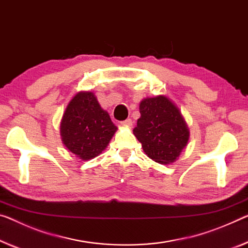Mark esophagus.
I'll use <instances>...</instances> for the list:
<instances>
[{"label":"esophagus","instance_id":"1","mask_svg":"<svg viewBox=\"0 0 248 248\" xmlns=\"http://www.w3.org/2000/svg\"><path fill=\"white\" fill-rule=\"evenodd\" d=\"M122 125H123V126H126V127H131L133 125V122L131 119H127V120L122 122Z\"/></svg>","mask_w":248,"mask_h":248}]
</instances>
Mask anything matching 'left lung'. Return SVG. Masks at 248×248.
I'll list each match as a JSON object with an SVG mask.
<instances>
[{
    "label": "left lung",
    "mask_w": 248,
    "mask_h": 248,
    "mask_svg": "<svg viewBox=\"0 0 248 248\" xmlns=\"http://www.w3.org/2000/svg\"><path fill=\"white\" fill-rule=\"evenodd\" d=\"M140 117L133 134L154 162L172 164L187 145L189 129L180 108L165 95L146 97L140 103Z\"/></svg>",
    "instance_id": "1"
}]
</instances>
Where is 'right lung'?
<instances>
[{"mask_svg":"<svg viewBox=\"0 0 248 248\" xmlns=\"http://www.w3.org/2000/svg\"><path fill=\"white\" fill-rule=\"evenodd\" d=\"M116 131L108 113L101 108L95 94L90 91L74 95L60 125L63 144L82 161L100 155Z\"/></svg>","mask_w":248,"mask_h":248,"instance_id":"1","label":"right lung"}]
</instances>
